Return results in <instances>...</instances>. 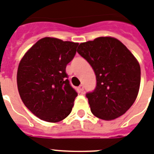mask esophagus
Listing matches in <instances>:
<instances>
[{
  "mask_svg": "<svg viewBox=\"0 0 154 154\" xmlns=\"http://www.w3.org/2000/svg\"><path fill=\"white\" fill-rule=\"evenodd\" d=\"M78 89H79L80 92H83V91H84V85H81L79 87H78Z\"/></svg>",
  "mask_w": 154,
  "mask_h": 154,
  "instance_id": "34e87169",
  "label": "esophagus"
}]
</instances>
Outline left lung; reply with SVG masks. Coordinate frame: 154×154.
I'll return each mask as SVG.
<instances>
[{
    "mask_svg": "<svg viewBox=\"0 0 154 154\" xmlns=\"http://www.w3.org/2000/svg\"><path fill=\"white\" fill-rule=\"evenodd\" d=\"M77 52L96 75V87L86 94L94 116L111 120L124 115L134 103L140 83V67L126 46L112 37L82 43Z\"/></svg>",
    "mask_w": 154,
    "mask_h": 154,
    "instance_id": "1",
    "label": "left lung"
}]
</instances>
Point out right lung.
I'll use <instances>...</instances> for the list:
<instances>
[{
    "mask_svg": "<svg viewBox=\"0 0 154 154\" xmlns=\"http://www.w3.org/2000/svg\"><path fill=\"white\" fill-rule=\"evenodd\" d=\"M77 46V43L45 37L20 61L17 73L20 97L42 120L61 121L72 111L77 93L69 84L65 69L76 55Z\"/></svg>",
    "mask_w": 154,
    "mask_h": 154,
    "instance_id": "1",
    "label": "right lung"
}]
</instances>
